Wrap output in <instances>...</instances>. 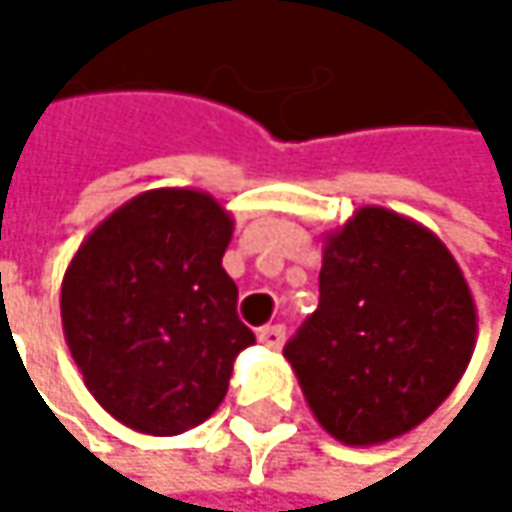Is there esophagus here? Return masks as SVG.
I'll list each match as a JSON object with an SVG mask.
<instances>
[{"mask_svg":"<svg viewBox=\"0 0 512 512\" xmlns=\"http://www.w3.org/2000/svg\"><path fill=\"white\" fill-rule=\"evenodd\" d=\"M257 341H260L263 347H269V350H278V347L284 344V326H263V329L257 332Z\"/></svg>","mask_w":512,"mask_h":512,"instance_id":"obj_1","label":"esophagus"}]
</instances>
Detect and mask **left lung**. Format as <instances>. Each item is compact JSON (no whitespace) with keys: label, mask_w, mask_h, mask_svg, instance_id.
<instances>
[{"label":"left lung","mask_w":512,"mask_h":512,"mask_svg":"<svg viewBox=\"0 0 512 512\" xmlns=\"http://www.w3.org/2000/svg\"><path fill=\"white\" fill-rule=\"evenodd\" d=\"M474 338V299L445 243L394 210L361 207L326 237L320 305L284 358L329 436L382 445L445 403Z\"/></svg>","instance_id":"1"}]
</instances>
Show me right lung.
Returning <instances> with one entry per match:
<instances>
[{"mask_svg": "<svg viewBox=\"0 0 512 512\" xmlns=\"http://www.w3.org/2000/svg\"><path fill=\"white\" fill-rule=\"evenodd\" d=\"M234 219L207 192L151 189L103 219L61 281V326L94 400L148 436L207 421L255 344L222 269Z\"/></svg>", "mask_w": 512, "mask_h": 512, "instance_id": "1", "label": "right lung"}]
</instances>
